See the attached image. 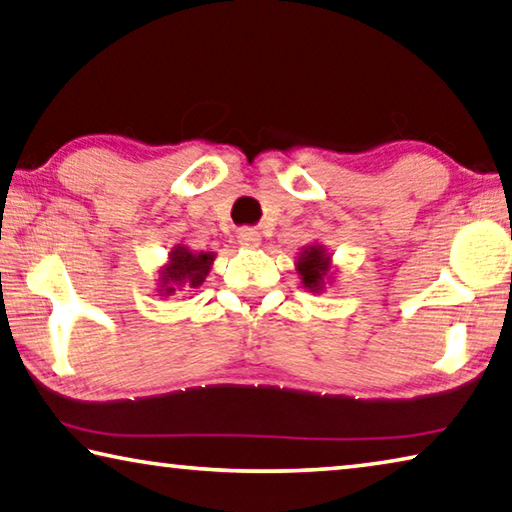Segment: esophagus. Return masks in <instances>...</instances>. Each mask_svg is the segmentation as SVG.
I'll return each instance as SVG.
<instances>
[{"instance_id":"esophagus-1","label":"esophagus","mask_w":512,"mask_h":512,"mask_svg":"<svg viewBox=\"0 0 512 512\" xmlns=\"http://www.w3.org/2000/svg\"><path fill=\"white\" fill-rule=\"evenodd\" d=\"M237 239L243 248H259V243H262V239H259V232L253 230V227H243V230H239Z\"/></svg>"}]
</instances>
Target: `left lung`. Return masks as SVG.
<instances>
[{
	"instance_id": "1",
	"label": "left lung",
	"mask_w": 512,
	"mask_h": 512,
	"mask_svg": "<svg viewBox=\"0 0 512 512\" xmlns=\"http://www.w3.org/2000/svg\"><path fill=\"white\" fill-rule=\"evenodd\" d=\"M296 271L300 275V282H303L305 289L310 291H323L326 282L332 278L330 275V253H326V248L314 243V246H307L300 250L298 262H296Z\"/></svg>"
}]
</instances>
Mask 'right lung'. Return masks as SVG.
<instances>
[{
	"instance_id": "obj_1",
	"label": "right lung",
	"mask_w": 512,
	"mask_h": 512,
	"mask_svg": "<svg viewBox=\"0 0 512 512\" xmlns=\"http://www.w3.org/2000/svg\"><path fill=\"white\" fill-rule=\"evenodd\" d=\"M214 257V253H205V250L193 253L182 243H177L170 250L168 262L159 271V296H175L198 289L212 269Z\"/></svg>"
}]
</instances>
